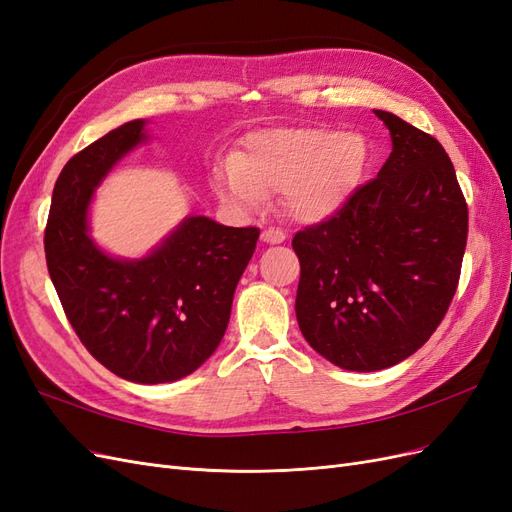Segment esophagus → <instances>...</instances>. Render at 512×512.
I'll use <instances>...</instances> for the list:
<instances>
[{"mask_svg": "<svg viewBox=\"0 0 512 512\" xmlns=\"http://www.w3.org/2000/svg\"><path fill=\"white\" fill-rule=\"evenodd\" d=\"M260 239L265 241V243H269V245H277V243H284L286 241V232L280 230V228H267V230H262Z\"/></svg>", "mask_w": 512, "mask_h": 512, "instance_id": "34e87169", "label": "esophagus"}]
</instances>
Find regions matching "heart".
<instances>
[{
    "mask_svg": "<svg viewBox=\"0 0 512 512\" xmlns=\"http://www.w3.org/2000/svg\"><path fill=\"white\" fill-rule=\"evenodd\" d=\"M369 160L371 147L361 132L267 128L245 138L235 166L215 173V188L241 211H258L269 194H284L294 220L320 224L342 213Z\"/></svg>",
    "mask_w": 512,
    "mask_h": 512,
    "instance_id": "heart-1",
    "label": "heart"
}]
</instances>
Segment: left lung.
Instances as JSON below:
<instances>
[{"label": "left lung", "instance_id": "left-lung-1", "mask_svg": "<svg viewBox=\"0 0 512 512\" xmlns=\"http://www.w3.org/2000/svg\"><path fill=\"white\" fill-rule=\"evenodd\" d=\"M393 151L335 218L292 239L301 262L299 329L348 371L408 359L451 305L468 239V205L436 138L374 111Z\"/></svg>", "mask_w": 512, "mask_h": 512}]
</instances>
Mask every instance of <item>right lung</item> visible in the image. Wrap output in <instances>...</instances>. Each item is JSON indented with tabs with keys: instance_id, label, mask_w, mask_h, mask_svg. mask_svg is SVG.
Returning a JSON list of instances; mask_svg holds the SVG:
<instances>
[{
	"instance_id": "add662e5",
	"label": "right lung",
	"mask_w": 512,
	"mask_h": 512,
	"mask_svg": "<svg viewBox=\"0 0 512 512\" xmlns=\"http://www.w3.org/2000/svg\"><path fill=\"white\" fill-rule=\"evenodd\" d=\"M147 121L98 138L61 170L44 230L46 267L83 346L136 384L190 376L220 346L260 230L188 215L143 258H117L89 235V205Z\"/></svg>"
}]
</instances>
